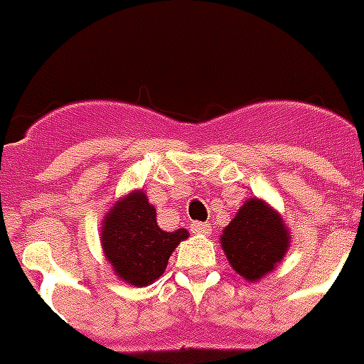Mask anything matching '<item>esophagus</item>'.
Masks as SVG:
<instances>
[{"label": "esophagus", "mask_w": 364, "mask_h": 364, "mask_svg": "<svg viewBox=\"0 0 364 364\" xmlns=\"http://www.w3.org/2000/svg\"><path fill=\"white\" fill-rule=\"evenodd\" d=\"M191 232L198 234V236H208L211 232V227L205 225V223H193L191 225Z\"/></svg>", "instance_id": "34e87169"}]
</instances>
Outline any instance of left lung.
<instances>
[{
  "mask_svg": "<svg viewBox=\"0 0 364 364\" xmlns=\"http://www.w3.org/2000/svg\"><path fill=\"white\" fill-rule=\"evenodd\" d=\"M221 245L238 276L259 282L282 262L291 245V232L264 200L249 198L223 230Z\"/></svg>",
  "mask_w": 364,
  "mask_h": 364,
  "instance_id": "obj_1",
  "label": "left lung"
}]
</instances>
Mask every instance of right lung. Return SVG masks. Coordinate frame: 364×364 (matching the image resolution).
Masks as SVG:
<instances>
[{
  "label": "right lung",
  "instance_id": "add662e5",
  "mask_svg": "<svg viewBox=\"0 0 364 364\" xmlns=\"http://www.w3.org/2000/svg\"><path fill=\"white\" fill-rule=\"evenodd\" d=\"M188 238L185 228L166 232L143 191L115 202L102 223V247L122 282L145 287L164 274L171 251Z\"/></svg>",
  "mask_w": 364,
  "mask_h": 364
}]
</instances>
